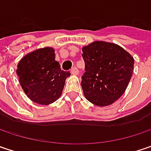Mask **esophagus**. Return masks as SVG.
Returning <instances> with one entry per match:
<instances>
[{
    "mask_svg": "<svg viewBox=\"0 0 151 151\" xmlns=\"http://www.w3.org/2000/svg\"><path fill=\"white\" fill-rule=\"evenodd\" d=\"M71 73H72V74H73V75H77V74H78V73H79V71H78V69L77 68V67H73L72 69H71Z\"/></svg>",
    "mask_w": 151,
    "mask_h": 151,
    "instance_id": "esophagus-1",
    "label": "esophagus"
}]
</instances>
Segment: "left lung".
Masks as SVG:
<instances>
[{
	"label": "left lung",
	"instance_id": "obj_1",
	"mask_svg": "<svg viewBox=\"0 0 151 151\" xmlns=\"http://www.w3.org/2000/svg\"><path fill=\"white\" fill-rule=\"evenodd\" d=\"M82 51L84 95L98 106L111 104L127 88L133 73V58L121 47L104 41L92 42Z\"/></svg>",
	"mask_w": 151,
	"mask_h": 151
}]
</instances>
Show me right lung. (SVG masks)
<instances>
[{
  "label": "right lung",
  "instance_id": "right-lung-1",
  "mask_svg": "<svg viewBox=\"0 0 151 151\" xmlns=\"http://www.w3.org/2000/svg\"><path fill=\"white\" fill-rule=\"evenodd\" d=\"M21 87L27 97L35 103L49 104L61 95L68 71H63L55 60L54 50L38 49L21 59L17 65Z\"/></svg>",
  "mask_w": 151,
  "mask_h": 151
}]
</instances>
